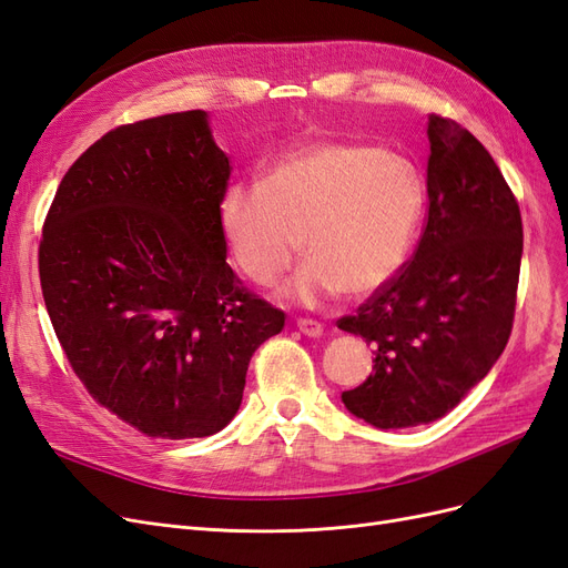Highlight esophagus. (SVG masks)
Masks as SVG:
<instances>
[{"instance_id": "obj_1", "label": "esophagus", "mask_w": 568, "mask_h": 568, "mask_svg": "<svg viewBox=\"0 0 568 568\" xmlns=\"http://www.w3.org/2000/svg\"><path fill=\"white\" fill-rule=\"evenodd\" d=\"M296 324L305 336H313V338L322 336V332H324V326L317 320H311V317H301V320H296Z\"/></svg>"}]
</instances>
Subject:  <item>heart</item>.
Returning a JSON list of instances; mask_svg holds the SVG:
<instances>
[{
  "mask_svg": "<svg viewBox=\"0 0 568 568\" xmlns=\"http://www.w3.org/2000/svg\"><path fill=\"white\" fill-rule=\"evenodd\" d=\"M424 209L419 173L393 151L317 140L274 163L263 182L230 186L220 222L236 265L272 284L311 255L284 296L315 305L369 296L405 265Z\"/></svg>",
  "mask_w": 568,
  "mask_h": 568,
  "instance_id": "heart-1",
  "label": "heart"
}]
</instances>
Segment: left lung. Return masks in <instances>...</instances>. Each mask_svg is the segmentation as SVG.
Returning a JSON list of instances; mask_svg holds the SVG:
<instances>
[{
    "instance_id": "obj_1",
    "label": "left lung",
    "mask_w": 568,
    "mask_h": 568,
    "mask_svg": "<svg viewBox=\"0 0 568 568\" xmlns=\"http://www.w3.org/2000/svg\"><path fill=\"white\" fill-rule=\"evenodd\" d=\"M428 209L415 253L336 322L374 346V374L341 400L376 428L448 415L503 355L517 307L524 227L500 168L450 118H428Z\"/></svg>"
}]
</instances>
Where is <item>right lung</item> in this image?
Returning a JSON list of instances; mask_svg holds the SVG:
<instances>
[{
    "instance_id": "right-lung-1",
    "label": "right lung",
    "mask_w": 568,
    "mask_h": 568,
    "mask_svg": "<svg viewBox=\"0 0 568 568\" xmlns=\"http://www.w3.org/2000/svg\"><path fill=\"white\" fill-rule=\"evenodd\" d=\"M230 159L205 111L120 125L68 168L40 242L47 313L92 398L151 438H203L284 329L227 265Z\"/></svg>"
}]
</instances>
